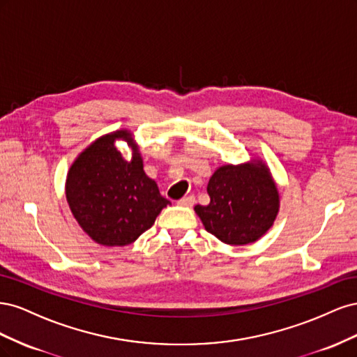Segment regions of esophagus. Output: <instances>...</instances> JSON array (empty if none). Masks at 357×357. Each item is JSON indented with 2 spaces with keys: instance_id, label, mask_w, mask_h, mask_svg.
Masks as SVG:
<instances>
[{
  "instance_id": "obj_1",
  "label": "esophagus",
  "mask_w": 357,
  "mask_h": 357,
  "mask_svg": "<svg viewBox=\"0 0 357 357\" xmlns=\"http://www.w3.org/2000/svg\"><path fill=\"white\" fill-rule=\"evenodd\" d=\"M193 204H195V197L193 195H188L185 198L178 199V205H183V207H192Z\"/></svg>"
}]
</instances>
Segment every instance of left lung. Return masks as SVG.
<instances>
[{
  "instance_id": "left-lung-1",
  "label": "left lung",
  "mask_w": 357,
  "mask_h": 357,
  "mask_svg": "<svg viewBox=\"0 0 357 357\" xmlns=\"http://www.w3.org/2000/svg\"><path fill=\"white\" fill-rule=\"evenodd\" d=\"M208 205L195 211L205 229L231 245H244L271 228L278 213V192L265 165H225L211 176Z\"/></svg>"
}]
</instances>
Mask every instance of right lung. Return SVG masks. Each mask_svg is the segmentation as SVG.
<instances>
[{
  "mask_svg": "<svg viewBox=\"0 0 357 357\" xmlns=\"http://www.w3.org/2000/svg\"><path fill=\"white\" fill-rule=\"evenodd\" d=\"M117 138L131 143L126 131L98 138L74 160L67 176V201L75 220L102 245L134 243L169 204L146 176L137 147L128 162L114 147Z\"/></svg>",
  "mask_w": 357,
  "mask_h": 357,
  "instance_id": "right-lung-1",
  "label": "right lung"
}]
</instances>
